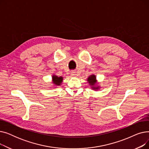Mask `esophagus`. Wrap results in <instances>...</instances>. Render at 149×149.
I'll return each instance as SVG.
<instances>
[{
  "label": "esophagus",
  "mask_w": 149,
  "mask_h": 149,
  "mask_svg": "<svg viewBox=\"0 0 149 149\" xmlns=\"http://www.w3.org/2000/svg\"><path fill=\"white\" fill-rule=\"evenodd\" d=\"M70 75H71V76H75V72H71V74H70Z\"/></svg>",
  "instance_id": "obj_1"
}]
</instances>
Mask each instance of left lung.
Wrapping results in <instances>:
<instances>
[{
  "mask_svg": "<svg viewBox=\"0 0 149 149\" xmlns=\"http://www.w3.org/2000/svg\"><path fill=\"white\" fill-rule=\"evenodd\" d=\"M88 81L89 83V85L92 86V89H98V87H93V86H94L97 82V80H96V77L95 75H91L89 77V78L88 79Z\"/></svg>",
  "mask_w": 149,
  "mask_h": 149,
  "instance_id": "obj_1",
  "label": "left lung"
}]
</instances>
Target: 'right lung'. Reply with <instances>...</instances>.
I'll list each match as a JSON object with an SVG mask.
<instances>
[{
	"mask_svg": "<svg viewBox=\"0 0 149 149\" xmlns=\"http://www.w3.org/2000/svg\"><path fill=\"white\" fill-rule=\"evenodd\" d=\"M52 81L53 83H54L56 85H60L63 81V77H57L56 75L52 76Z\"/></svg>",
	"mask_w": 149,
	"mask_h": 149,
	"instance_id": "add662e5",
	"label": "right lung"
}]
</instances>
